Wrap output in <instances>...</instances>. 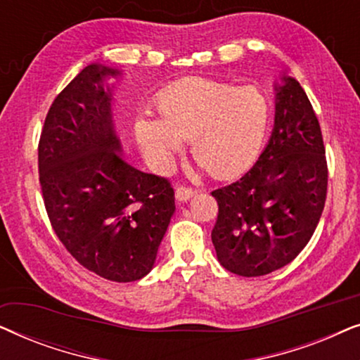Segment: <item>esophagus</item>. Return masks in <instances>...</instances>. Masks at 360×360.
Returning <instances> with one entry per match:
<instances>
[{
  "mask_svg": "<svg viewBox=\"0 0 360 360\" xmlns=\"http://www.w3.org/2000/svg\"><path fill=\"white\" fill-rule=\"evenodd\" d=\"M196 195V190L188 188V186H179L175 190V198L179 201H188L190 198H193Z\"/></svg>",
  "mask_w": 360,
  "mask_h": 360,
  "instance_id": "esophagus-1",
  "label": "esophagus"
}]
</instances>
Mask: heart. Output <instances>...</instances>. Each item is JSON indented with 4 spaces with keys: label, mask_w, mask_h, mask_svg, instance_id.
<instances>
[{
    "label": "heart",
    "mask_w": 360,
    "mask_h": 360,
    "mask_svg": "<svg viewBox=\"0 0 360 360\" xmlns=\"http://www.w3.org/2000/svg\"><path fill=\"white\" fill-rule=\"evenodd\" d=\"M157 120H139L136 136L162 167L190 142L191 155L216 179L248 170L264 144L269 101L252 85L233 86L208 78H185L157 100Z\"/></svg>",
    "instance_id": "b5f03b06"
}]
</instances>
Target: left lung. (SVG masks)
Wrapping results in <instances>:
<instances>
[{
    "mask_svg": "<svg viewBox=\"0 0 360 360\" xmlns=\"http://www.w3.org/2000/svg\"><path fill=\"white\" fill-rule=\"evenodd\" d=\"M272 136L244 176L214 190L218 219L211 233L219 264L260 277L292 262L321 218L328 165L318 117L293 77L275 83Z\"/></svg>",
    "mask_w": 360,
    "mask_h": 360,
    "instance_id": "8db88e82",
    "label": "left lung"
}]
</instances>
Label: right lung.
<instances>
[{
    "label": "right lung",
    "instance_id": "right-lung-1",
    "mask_svg": "<svg viewBox=\"0 0 360 360\" xmlns=\"http://www.w3.org/2000/svg\"><path fill=\"white\" fill-rule=\"evenodd\" d=\"M110 77L121 70L90 63L53 100L39 141V181L68 252L103 278L134 282L154 267L175 196L169 180L121 155Z\"/></svg>",
    "mask_w": 360,
    "mask_h": 360
}]
</instances>
